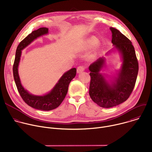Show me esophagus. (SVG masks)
Listing matches in <instances>:
<instances>
[{
    "label": "esophagus",
    "mask_w": 152,
    "mask_h": 152,
    "mask_svg": "<svg viewBox=\"0 0 152 152\" xmlns=\"http://www.w3.org/2000/svg\"><path fill=\"white\" fill-rule=\"evenodd\" d=\"M84 70H85L84 67L83 66H80L77 69V73H82V72H83Z\"/></svg>",
    "instance_id": "34e87169"
}]
</instances>
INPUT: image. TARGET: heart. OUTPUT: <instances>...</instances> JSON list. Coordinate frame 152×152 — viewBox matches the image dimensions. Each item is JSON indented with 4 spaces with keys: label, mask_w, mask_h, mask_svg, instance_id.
Masks as SVG:
<instances>
[{
    "label": "heart",
    "mask_w": 152,
    "mask_h": 152,
    "mask_svg": "<svg viewBox=\"0 0 152 152\" xmlns=\"http://www.w3.org/2000/svg\"><path fill=\"white\" fill-rule=\"evenodd\" d=\"M96 42H97V38L95 37H91L85 42L83 45V48L84 49L91 48L96 44Z\"/></svg>",
    "instance_id": "obj_1"
}]
</instances>
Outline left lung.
<instances>
[{
	"instance_id": "1",
	"label": "left lung",
	"mask_w": 152,
	"mask_h": 152,
	"mask_svg": "<svg viewBox=\"0 0 152 152\" xmlns=\"http://www.w3.org/2000/svg\"><path fill=\"white\" fill-rule=\"evenodd\" d=\"M112 43L121 53L123 64L115 80L109 83L100 73L104 59L99 58L89 70L91 77L89 94L94 102L102 107L109 108L125 102L131 94L138 73V62L132 42L118 29L110 28Z\"/></svg>"
}]
</instances>
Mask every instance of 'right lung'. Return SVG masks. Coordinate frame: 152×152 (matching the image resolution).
Wrapping results in <instances>:
<instances>
[{
  "label": "right lung",
  "mask_w": 152,
  "mask_h": 152,
  "mask_svg": "<svg viewBox=\"0 0 152 152\" xmlns=\"http://www.w3.org/2000/svg\"><path fill=\"white\" fill-rule=\"evenodd\" d=\"M48 29L46 28H40L32 32L19 43L16 50L13 65L14 79L20 96L27 104L35 109L42 111H50L55 109L61 104L67 93L70 82L76 75V68H73L66 72L60 78L52 91L44 96H38L31 94L21 85L18 73V66L21 50L28 46L35 39L41 35L47 34Z\"/></svg>",
  "instance_id": "add662e5"
}]
</instances>
